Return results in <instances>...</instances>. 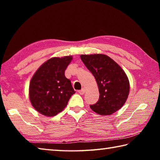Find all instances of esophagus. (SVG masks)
I'll return each mask as SVG.
<instances>
[{
    "instance_id": "1",
    "label": "esophagus",
    "mask_w": 160,
    "mask_h": 160,
    "mask_svg": "<svg viewBox=\"0 0 160 160\" xmlns=\"http://www.w3.org/2000/svg\"><path fill=\"white\" fill-rule=\"evenodd\" d=\"M78 92H79V94H81V95H82V94H85V88H82V90H79V91H78Z\"/></svg>"
}]
</instances>
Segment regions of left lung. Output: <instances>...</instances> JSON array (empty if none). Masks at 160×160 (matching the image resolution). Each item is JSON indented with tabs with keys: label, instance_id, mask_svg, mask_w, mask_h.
I'll use <instances>...</instances> for the list:
<instances>
[{
	"label": "left lung",
	"instance_id": "8db88e82",
	"mask_svg": "<svg viewBox=\"0 0 160 160\" xmlns=\"http://www.w3.org/2000/svg\"><path fill=\"white\" fill-rule=\"evenodd\" d=\"M81 60L95 78L99 98L90 105L94 112L100 115H111L125 104L130 85L123 69L109 56L104 54L81 55Z\"/></svg>",
	"mask_w": 160,
	"mask_h": 160
}]
</instances>
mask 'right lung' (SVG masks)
I'll use <instances>...</instances> for the list:
<instances>
[{
  "label": "right lung",
  "instance_id": "right-lung-1",
  "mask_svg": "<svg viewBox=\"0 0 160 160\" xmlns=\"http://www.w3.org/2000/svg\"><path fill=\"white\" fill-rule=\"evenodd\" d=\"M72 56L52 58L39 68L29 84V99L38 112L46 116L58 114L75 93L70 80L65 76Z\"/></svg>",
  "mask_w": 160,
  "mask_h": 160
}]
</instances>
